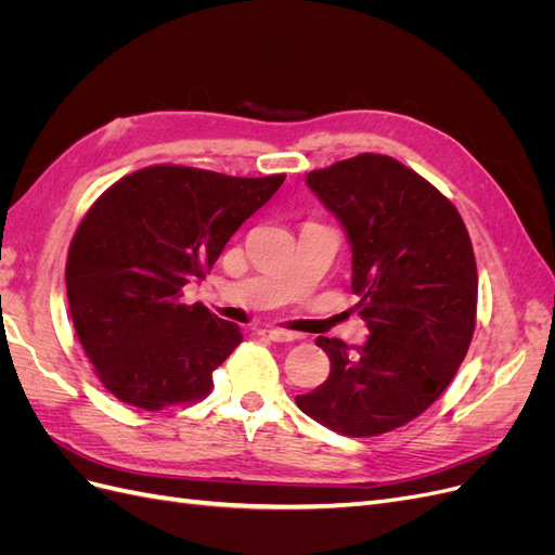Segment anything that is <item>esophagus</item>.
Masks as SVG:
<instances>
[{
    "mask_svg": "<svg viewBox=\"0 0 555 555\" xmlns=\"http://www.w3.org/2000/svg\"><path fill=\"white\" fill-rule=\"evenodd\" d=\"M261 335H263V338H268V340H273V343H292V340H296L294 333L282 331V328H261Z\"/></svg>",
    "mask_w": 555,
    "mask_h": 555,
    "instance_id": "1",
    "label": "esophagus"
}]
</instances>
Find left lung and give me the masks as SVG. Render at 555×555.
Here are the masks:
<instances>
[{
	"label": "left lung",
	"mask_w": 555,
	"mask_h": 555,
	"mask_svg": "<svg viewBox=\"0 0 555 555\" xmlns=\"http://www.w3.org/2000/svg\"><path fill=\"white\" fill-rule=\"evenodd\" d=\"M308 188L351 245L367 340L317 338L331 373L296 405L347 438L405 426L442 396L477 317V261L459 210L393 157L365 153L310 171Z\"/></svg>",
	"instance_id": "1"
}]
</instances>
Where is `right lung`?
<instances>
[{
    "label": "right lung",
    "mask_w": 555,
    "mask_h": 555,
    "mask_svg": "<svg viewBox=\"0 0 555 555\" xmlns=\"http://www.w3.org/2000/svg\"><path fill=\"white\" fill-rule=\"evenodd\" d=\"M284 176L233 178L192 166H147L117 180L82 217L66 259L78 340L106 389L141 410L206 398L241 326L182 287L206 273Z\"/></svg>",
    "instance_id": "right-lung-1"
}]
</instances>
